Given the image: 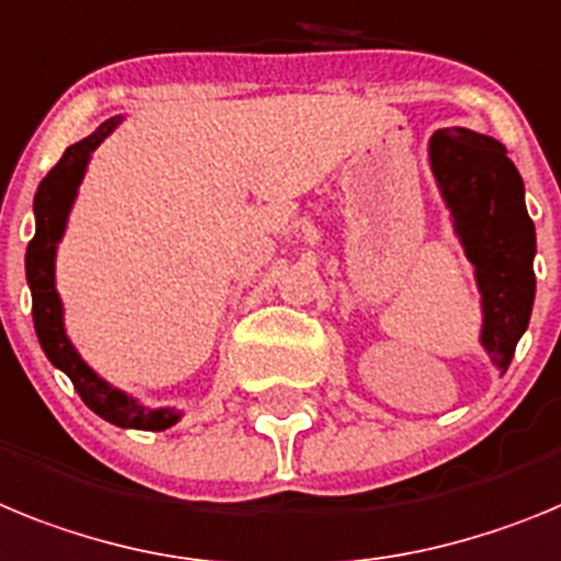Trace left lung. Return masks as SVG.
<instances>
[{
    "label": "left lung",
    "instance_id": "left-lung-1",
    "mask_svg": "<svg viewBox=\"0 0 561 561\" xmlns=\"http://www.w3.org/2000/svg\"><path fill=\"white\" fill-rule=\"evenodd\" d=\"M428 169L474 267L483 310L480 347L503 375L537 296V228L525 208V183L500 140L466 126L428 138Z\"/></svg>",
    "mask_w": 561,
    "mask_h": 561
}]
</instances>
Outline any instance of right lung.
I'll return each mask as SVG.
<instances>
[{
	"mask_svg": "<svg viewBox=\"0 0 561 561\" xmlns=\"http://www.w3.org/2000/svg\"><path fill=\"white\" fill-rule=\"evenodd\" d=\"M124 124V115L104 121L84 140L67 146L56 165L50 169L38 192L33 197V217H36V233H33L27 253H24V276L33 296V328H36L38 344L50 358L56 369L67 375L81 396V401L99 417L110 421L121 428H140V432H163L174 426L183 417V412L174 407H146L138 398H133L124 389L112 387L106 378H101L90 364L81 358L76 344L70 341L65 328V305L56 290V253L58 242L65 240L67 220L76 206L78 186L84 183L87 165L92 152L110 138L118 126Z\"/></svg>",
	"mask_w": 561,
	"mask_h": 561,
	"instance_id": "obj_1",
	"label": "right lung"
}]
</instances>
